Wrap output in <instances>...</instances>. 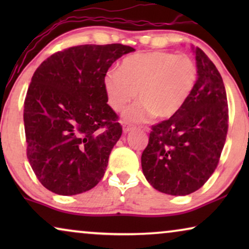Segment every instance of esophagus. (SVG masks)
I'll return each mask as SVG.
<instances>
[{
	"mask_svg": "<svg viewBox=\"0 0 249 249\" xmlns=\"http://www.w3.org/2000/svg\"><path fill=\"white\" fill-rule=\"evenodd\" d=\"M122 130H124V134H127V132L134 130V127L132 125H128V124H124V127H122Z\"/></svg>",
	"mask_w": 249,
	"mask_h": 249,
	"instance_id": "34e87169",
	"label": "esophagus"
}]
</instances>
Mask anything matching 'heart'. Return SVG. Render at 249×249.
I'll return each instance as SVG.
<instances>
[{"label": "heart", "mask_w": 249, "mask_h": 249, "mask_svg": "<svg viewBox=\"0 0 249 249\" xmlns=\"http://www.w3.org/2000/svg\"><path fill=\"white\" fill-rule=\"evenodd\" d=\"M197 78L198 70L192 57L149 51L125 56L120 71L108 70L103 89L108 107L115 112L124 110L137 95L139 102L127 108L122 119L141 124L154 114L168 119L178 113L195 89Z\"/></svg>", "instance_id": "heart-1"}]
</instances>
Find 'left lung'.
I'll list each match as a JSON object with an SVG mask.
<instances>
[{
    "label": "left lung",
    "instance_id": "obj_1",
    "mask_svg": "<svg viewBox=\"0 0 249 249\" xmlns=\"http://www.w3.org/2000/svg\"><path fill=\"white\" fill-rule=\"evenodd\" d=\"M198 78L178 113L153 125L142 169L149 185L172 196H186L205 183L226 142L228 102L222 77L199 47H194Z\"/></svg>",
    "mask_w": 249,
    "mask_h": 249
}]
</instances>
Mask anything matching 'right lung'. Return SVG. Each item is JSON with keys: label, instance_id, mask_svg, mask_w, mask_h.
<instances>
[{"label": "right lung", "instance_id": "right-lung-1", "mask_svg": "<svg viewBox=\"0 0 249 249\" xmlns=\"http://www.w3.org/2000/svg\"><path fill=\"white\" fill-rule=\"evenodd\" d=\"M134 51L122 44L74 46L37 68L23 107L27 158L51 192L77 195L103 178L122 134L103 78L119 57Z\"/></svg>", "mask_w": 249, "mask_h": 249}]
</instances>
